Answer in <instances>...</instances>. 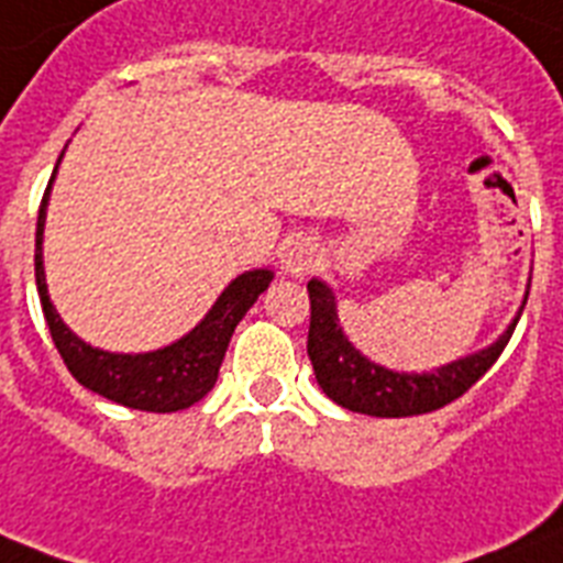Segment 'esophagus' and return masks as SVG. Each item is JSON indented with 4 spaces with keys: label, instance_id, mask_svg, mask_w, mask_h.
I'll return each mask as SVG.
<instances>
[{
    "label": "esophagus",
    "instance_id": "esophagus-1",
    "mask_svg": "<svg viewBox=\"0 0 563 563\" xmlns=\"http://www.w3.org/2000/svg\"><path fill=\"white\" fill-rule=\"evenodd\" d=\"M318 257H320L318 245L311 243L309 238H303V234H295V238H289L280 249V263L289 274L311 272V268L318 266Z\"/></svg>",
    "mask_w": 563,
    "mask_h": 563
}]
</instances>
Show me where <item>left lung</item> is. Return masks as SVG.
<instances>
[{
	"instance_id": "1",
	"label": "left lung",
	"mask_w": 563,
	"mask_h": 563,
	"mask_svg": "<svg viewBox=\"0 0 563 563\" xmlns=\"http://www.w3.org/2000/svg\"><path fill=\"white\" fill-rule=\"evenodd\" d=\"M306 289H309L311 300L306 349H309V361L314 366L320 389L343 409L372 415V418H409V415L434 412V409L461 398L498 361L504 346L512 338L515 323L521 320L527 295H530V291L523 295L521 309L507 325V332L500 334L495 343L475 354L443 363L434 372H420L418 375V372L386 369L349 343V338L340 329L338 300H334L329 283L311 277Z\"/></svg>"
}]
</instances>
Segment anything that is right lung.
Segmentation results:
<instances>
[{"label":"right lung","instance_id":"add662e5","mask_svg":"<svg viewBox=\"0 0 563 563\" xmlns=\"http://www.w3.org/2000/svg\"><path fill=\"white\" fill-rule=\"evenodd\" d=\"M63 159V154H59ZM56 159V168H59ZM56 168L51 174V183L45 188L40 206V220H36V289H40L42 311L48 320L51 338L63 354L65 366L85 389L97 391L113 404L140 409V412H179L188 409L197 400H202L217 384L220 363L225 357L229 340L243 320V314L254 306L263 291L268 289L274 272L268 268H254V272L238 274L234 280L217 297L209 314L194 325L191 332L154 352L120 354L106 352L70 332L63 323L59 311L54 309L45 283V266H42V234H45V214H48L51 186L56 179Z\"/></svg>","mask_w":563,"mask_h":563}]
</instances>
